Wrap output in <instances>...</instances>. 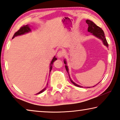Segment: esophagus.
I'll return each instance as SVG.
<instances>
[{
  "mask_svg": "<svg viewBox=\"0 0 120 120\" xmlns=\"http://www.w3.org/2000/svg\"><path fill=\"white\" fill-rule=\"evenodd\" d=\"M57 56L59 58H61L62 57H63L64 55V52L63 50H60L59 52H57Z\"/></svg>",
  "mask_w": 120,
  "mask_h": 120,
  "instance_id": "34e87169",
  "label": "esophagus"
}]
</instances>
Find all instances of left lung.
Returning <instances> with one entry per match:
<instances>
[{"mask_svg":"<svg viewBox=\"0 0 120 120\" xmlns=\"http://www.w3.org/2000/svg\"><path fill=\"white\" fill-rule=\"evenodd\" d=\"M86 23H87L88 24V32L92 33H93V34L94 35V36L97 37V38L101 39V40L103 41L104 44L105 46H107V47H109V44H108L107 41L106 40V39L105 37L104 32L103 30H102L101 27H99L98 26H97V25H96L95 23H94L93 21L89 20V19L86 20ZM64 63H65V64H66V62L65 60H64ZM65 67L66 71L68 72V66L65 65ZM68 76H69V78H70L71 82L72 83L74 84V85H75V86H77V87H81V88L82 87V86H79V85H78V84H76V83H74V82L72 81L71 79L70 78V76L69 75V74H68Z\"/></svg>","mask_w":120,"mask_h":120,"instance_id":"1","label":"left lung"}]
</instances>
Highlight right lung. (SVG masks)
Listing matches in <instances>:
<instances>
[{"label": "right lung", "mask_w": 120, "mask_h": 120, "mask_svg": "<svg viewBox=\"0 0 120 120\" xmlns=\"http://www.w3.org/2000/svg\"><path fill=\"white\" fill-rule=\"evenodd\" d=\"M30 31H31V30H30V27H29L28 25H23L22 26H21L20 28H19V29L18 31H16V32L14 33V36L13 37V38H14V37H16V36H19V35L23 34H24V33H27V32H30ZM56 60H57V58H55V57H54L53 58L52 60V62H51L50 66V72L51 71V70H52V65L53 64V63H54V62ZM46 87L44 89H42L41 91H40V92H39V93H38V94H39L42 93L43 91H44L45 90H46Z\"/></svg>", "instance_id": "add662e5"}]
</instances>
